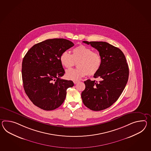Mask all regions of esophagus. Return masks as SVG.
<instances>
[{
	"mask_svg": "<svg viewBox=\"0 0 151 151\" xmlns=\"http://www.w3.org/2000/svg\"><path fill=\"white\" fill-rule=\"evenodd\" d=\"M78 82V81H77V80L76 81H74V84H76Z\"/></svg>",
	"mask_w": 151,
	"mask_h": 151,
	"instance_id": "34e87169",
	"label": "esophagus"
}]
</instances>
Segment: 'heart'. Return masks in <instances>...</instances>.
I'll list each match as a JSON object with an SVG mask.
<instances>
[{
	"label": "heart",
	"mask_w": 151,
	"mask_h": 151,
	"mask_svg": "<svg viewBox=\"0 0 151 151\" xmlns=\"http://www.w3.org/2000/svg\"><path fill=\"white\" fill-rule=\"evenodd\" d=\"M72 55L67 51L60 55V62L63 66L70 69L77 62V68L67 70L66 78L76 81L87 74L93 75L99 70L102 64V58L99 53L93 52L91 48L81 45L73 50Z\"/></svg>",
	"instance_id": "heart-1"
}]
</instances>
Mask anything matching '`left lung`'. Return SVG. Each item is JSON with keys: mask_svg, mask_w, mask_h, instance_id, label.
<instances>
[{"mask_svg": "<svg viewBox=\"0 0 151 151\" xmlns=\"http://www.w3.org/2000/svg\"><path fill=\"white\" fill-rule=\"evenodd\" d=\"M96 48L102 58L99 70L94 75L98 82L87 80L81 93L85 106L91 110H103L115 103L125 88L129 77V68L125 55L119 48L103 41H86Z\"/></svg>", "mask_w": 151, "mask_h": 151, "instance_id": "1", "label": "left lung"}]
</instances>
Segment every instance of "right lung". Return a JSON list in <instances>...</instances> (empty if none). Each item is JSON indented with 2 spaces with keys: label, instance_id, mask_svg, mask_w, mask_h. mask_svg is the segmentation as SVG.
Wrapping results in <instances>:
<instances>
[{
  "label": "right lung",
  "instance_id": "add662e5",
  "mask_svg": "<svg viewBox=\"0 0 151 151\" xmlns=\"http://www.w3.org/2000/svg\"><path fill=\"white\" fill-rule=\"evenodd\" d=\"M70 41L52 39L34 45L24 57L22 81L26 94L34 104L50 111L60 106L72 81L61 79L65 71L60 62L63 52L74 46Z\"/></svg>",
  "mask_w": 151,
  "mask_h": 151
}]
</instances>
